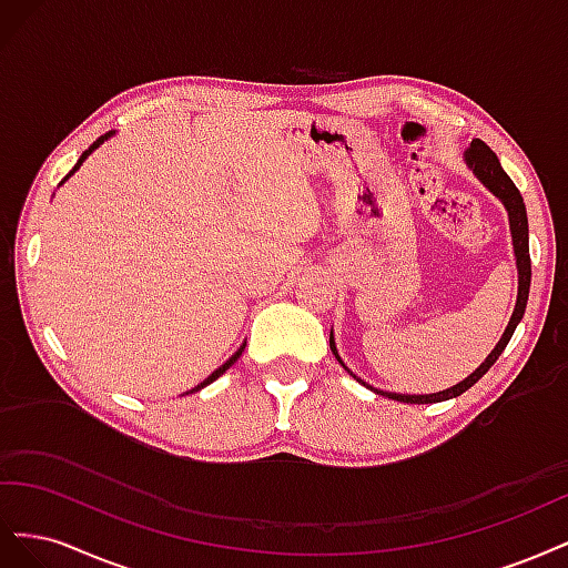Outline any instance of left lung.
<instances>
[{
	"label": "left lung",
	"instance_id": "8db88e82",
	"mask_svg": "<svg viewBox=\"0 0 568 568\" xmlns=\"http://www.w3.org/2000/svg\"><path fill=\"white\" fill-rule=\"evenodd\" d=\"M464 163H467V168L471 170V173L476 175V180L484 184L488 192L493 196H497L503 201L505 211H507V217H509V232H511V246H514V261H517V272H519V291H517V305H514V313L507 322V329L503 334V338L497 341V346L490 351V355L480 363L467 379L445 388V390H438V393H424V395H409V393H393V390H382V388H374L369 386L365 379H359L357 374H353L346 363H343L338 351H336V341H334V329L329 332V348L332 353L336 355V359L341 363V367L346 369L353 379H357L363 386H367L369 390L379 393V395H386V398L390 400H398V403H409V405H426V403H440V400H450V398H457V395H462L464 390H469L480 376H484L493 365L495 359L503 355V351L507 348V343L514 334V329H517V324L521 322L524 313H526V303H528V291H530V255H528V217H526V205H524V199L519 194V189L514 186V182L509 180V175L503 170L500 161H497L495 153L490 151V146L486 142L480 140H471L469 149L464 151Z\"/></svg>",
	"mask_w": 568,
	"mask_h": 568
}]
</instances>
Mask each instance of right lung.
<instances>
[{"label":"right lung","instance_id":"right-lung-1","mask_svg":"<svg viewBox=\"0 0 568 568\" xmlns=\"http://www.w3.org/2000/svg\"><path fill=\"white\" fill-rule=\"evenodd\" d=\"M113 134H115V130H111V132H106V134H101V136H99V140H97V142H94V144H92V146H90L88 151H82V156L78 159V163L73 165V170H71V173H68V175H65V178L61 180V184H63V182H65L68 178H71V175L75 173V170H80V165H82L84 161H88V156H90V153H94V151H97V149H99L101 144H104V142H109ZM244 348H246V341L242 343V346H239V348H236V353H234V355H232V357L227 359V363H222V365H220V367H217V369H215V372H213V374L209 376V379H203V382H201L199 386H194L192 390H186V393H194V390H201V388H205V386H209V384H213V382L217 379V376H222V374H225V372H227V369H230V367H232V365L236 363V359H239V355H242V353H244Z\"/></svg>","mask_w":568,"mask_h":568}]
</instances>
